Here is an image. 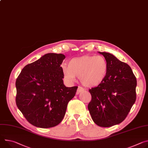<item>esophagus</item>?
<instances>
[{
	"instance_id": "obj_1",
	"label": "esophagus",
	"mask_w": 148,
	"mask_h": 148,
	"mask_svg": "<svg viewBox=\"0 0 148 148\" xmlns=\"http://www.w3.org/2000/svg\"><path fill=\"white\" fill-rule=\"evenodd\" d=\"M84 90V89L83 87H78V89H77V90L76 94H77V95H78V94H79V92H81L83 91Z\"/></svg>"
}]
</instances>
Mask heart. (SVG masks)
<instances>
[{
  "label": "heart",
  "mask_w": 148,
  "mask_h": 148,
  "mask_svg": "<svg viewBox=\"0 0 148 148\" xmlns=\"http://www.w3.org/2000/svg\"><path fill=\"white\" fill-rule=\"evenodd\" d=\"M64 77L66 81L72 83L76 77L87 87H96L104 80L108 70V64L101 56H83L72 58L68 66H61Z\"/></svg>",
  "instance_id": "1"
}]
</instances>
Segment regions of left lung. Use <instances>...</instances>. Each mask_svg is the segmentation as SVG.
<instances>
[{
	"instance_id": "left-lung-1",
	"label": "left lung",
	"mask_w": 148,
	"mask_h": 148,
	"mask_svg": "<svg viewBox=\"0 0 148 148\" xmlns=\"http://www.w3.org/2000/svg\"><path fill=\"white\" fill-rule=\"evenodd\" d=\"M108 64L104 81L89 89L91 100L88 109L97 125L108 127L122 122L136 99L137 81L130 66L113 55L99 52Z\"/></svg>"
}]
</instances>
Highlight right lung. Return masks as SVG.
Segmentation results:
<instances>
[{
  "instance_id": "right-lung-1",
  "label": "right lung",
  "mask_w": 148,
  "mask_h": 148,
  "mask_svg": "<svg viewBox=\"0 0 148 148\" xmlns=\"http://www.w3.org/2000/svg\"><path fill=\"white\" fill-rule=\"evenodd\" d=\"M62 53H49L24 66L16 80V104L26 120L41 128L58 125L77 86L66 87L61 65Z\"/></svg>"
}]
</instances>
